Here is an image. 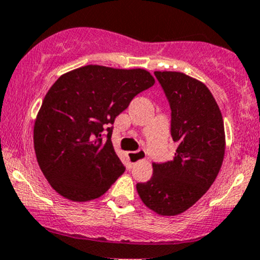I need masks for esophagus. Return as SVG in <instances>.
Returning a JSON list of instances; mask_svg holds the SVG:
<instances>
[{
	"label": "esophagus",
	"mask_w": 260,
	"mask_h": 260,
	"mask_svg": "<svg viewBox=\"0 0 260 260\" xmlns=\"http://www.w3.org/2000/svg\"><path fill=\"white\" fill-rule=\"evenodd\" d=\"M128 158H129L131 165H136L139 160H143L146 158V152H144V149H138L137 152H129Z\"/></svg>",
	"instance_id": "34e87169"
}]
</instances>
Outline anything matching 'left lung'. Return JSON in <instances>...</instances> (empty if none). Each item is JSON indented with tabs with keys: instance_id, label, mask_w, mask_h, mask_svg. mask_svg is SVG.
<instances>
[{
	"instance_id": "left-lung-1",
	"label": "left lung",
	"mask_w": 260,
	"mask_h": 260,
	"mask_svg": "<svg viewBox=\"0 0 260 260\" xmlns=\"http://www.w3.org/2000/svg\"><path fill=\"white\" fill-rule=\"evenodd\" d=\"M172 111V160L153 163V176L138 183L142 202L159 215H177L198 202L217 178L225 152L220 109L208 87L182 72L155 71Z\"/></svg>"
}]
</instances>
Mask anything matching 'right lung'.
<instances>
[{
    "label": "right lung",
    "mask_w": 260,
    "mask_h": 260,
    "mask_svg": "<svg viewBox=\"0 0 260 260\" xmlns=\"http://www.w3.org/2000/svg\"><path fill=\"white\" fill-rule=\"evenodd\" d=\"M142 68L121 70L88 64L64 73L51 87L38 111L34 128L37 162L58 194L88 202L111 188L124 172L106 124L131 101L154 84Z\"/></svg>",
    "instance_id": "right-lung-1"
}]
</instances>
